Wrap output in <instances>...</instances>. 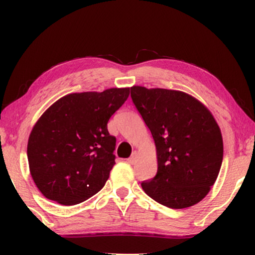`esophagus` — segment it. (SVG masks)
<instances>
[{"label":"esophagus","mask_w":255,"mask_h":255,"mask_svg":"<svg viewBox=\"0 0 255 255\" xmlns=\"http://www.w3.org/2000/svg\"><path fill=\"white\" fill-rule=\"evenodd\" d=\"M137 158H138L137 152H133V153H132V155L130 156V158L128 159V162L131 163V165H133V163H134L135 161H137Z\"/></svg>","instance_id":"34e87169"}]
</instances>
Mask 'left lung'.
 <instances>
[{
    "label": "left lung",
    "instance_id": "8db88e82",
    "mask_svg": "<svg viewBox=\"0 0 255 255\" xmlns=\"http://www.w3.org/2000/svg\"><path fill=\"white\" fill-rule=\"evenodd\" d=\"M131 99L154 139L158 172L142 181L158 203L183 209L207 196L223 161V139L210 111L179 90L133 86Z\"/></svg>",
    "mask_w": 255,
    "mask_h": 255
}]
</instances>
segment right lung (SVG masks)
I'll return each instance as SVG.
<instances>
[{"instance_id": "obj_1", "label": "right lung", "mask_w": 255, "mask_h": 255, "mask_svg": "<svg viewBox=\"0 0 255 255\" xmlns=\"http://www.w3.org/2000/svg\"><path fill=\"white\" fill-rule=\"evenodd\" d=\"M128 94L130 88L69 94L41 115L30 133L27 160L45 197L74 205L102 189L116 158L108 122Z\"/></svg>"}]
</instances>
